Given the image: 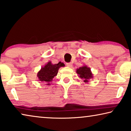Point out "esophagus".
<instances>
[{"mask_svg":"<svg viewBox=\"0 0 131 131\" xmlns=\"http://www.w3.org/2000/svg\"><path fill=\"white\" fill-rule=\"evenodd\" d=\"M66 65H67V66H68V67L72 68V63H66Z\"/></svg>","mask_w":131,"mask_h":131,"instance_id":"34e87169","label":"esophagus"}]
</instances>
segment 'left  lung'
I'll return each instance as SVG.
<instances>
[{
    "label": "left lung",
    "mask_w": 131,
    "mask_h": 131,
    "mask_svg": "<svg viewBox=\"0 0 131 131\" xmlns=\"http://www.w3.org/2000/svg\"><path fill=\"white\" fill-rule=\"evenodd\" d=\"M76 72L78 75V77L83 79L85 83H88L90 79L93 77L91 68L88 67L86 65H83L79 68H77Z\"/></svg>",
    "instance_id": "1"
}]
</instances>
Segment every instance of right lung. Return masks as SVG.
<instances>
[{
	"mask_svg": "<svg viewBox=\"0 0 131 131\" xmlns=\"http://www.w3.org/2000/svg\"><path fill=\"white\" fill-rule=\"evenodd\" d=\"M65 64L59 62L57 64H53L49 61L43 67L41 68L39 71L37 73L39 81L46 83L47 85H50L54 77L57 75L58 71L60 67H64Z\"/></svg>",
	"mask_w": 131,
	"mask_h": 131,
	"instance_id": "obj_1",
	"label": "right lung"
}]
</instances>
